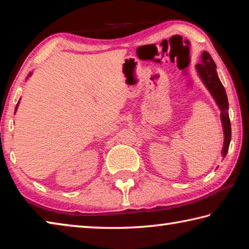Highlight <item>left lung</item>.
I'll use <instances>...</instances> for the list:
<instances>
[{
    "label": "left lung",
    "mask_w": 249,
    "mask_h": 249,
    "mask_svg": "<svg viewBox=\"0 0 249 249\" xmlns=\"http://www.w3.org/2000/svg\"><path fill=\"white\" fill-rule=\"evenodd\" d=\"M196 73L203 82L206 89L212 95V98L215 101L218 109L221 111V122L223 133H224V142H223L222 148V157L225 158V156L229 151L231 136V122L229 116V101H227V95L224 87L221 82L220 78L217 75L216 65L211 57L208 52H203L201 54V64L196 65Z\"/></svg>",
    "instance_id": "8db88e82"
}]
</instances>
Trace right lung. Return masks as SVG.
<instances>
[{
    "label": "right lung",
    "mask_w": 249,
    "mask_h": 249,
    "mask_svg": "<svg viewBox=\"0 0 249 249\" xmlns=\"http://www.w3.org/2000/svg\"><path fill=\"white\" fill-rule=\"evenodd\" d=\"M32 73H33V72H29V74L27 75V78H26V80H27V79H28L29 77H31V75H32ZM19 100H20V99H19ZM18 105H19V101H18V104H16V107H15V112H16V111H18Z\"/></svg>",
    "instance_id": "obj_1"
}]
</instances>
